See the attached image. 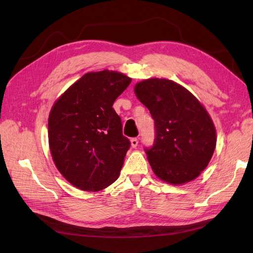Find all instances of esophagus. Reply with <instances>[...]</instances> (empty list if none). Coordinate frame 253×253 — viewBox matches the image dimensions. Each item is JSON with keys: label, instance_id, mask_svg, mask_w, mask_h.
<instances>
[{"label": "esophagus", "instance_id": "obj_1", "mask_svg": "<svg viewBox=\"0 0 253 253\" xmlns=\"http://www.w3.org/2000/svg\"><path fill=\"white\" fill-rule=\"evenodd\" d=\"M129 141H131V147L132 148H136L137 144H138V138H132Z\"/></svg>", "mask_w": 253, "mask_h": 253}]
</instances>
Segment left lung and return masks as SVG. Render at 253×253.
I'll return each instance as SVG.
<instances>
[{"instance_id":"8db88e82","label":"left lung","mask_w":253,"mask_h":253,"mask_svg":"<svg viewBox=\"0 0 253 253\" xmlns=\"http://www.w3.org/2000/svg\"><path fill=\"white\" fill-rule=\"evenodd\" d=\"M135 95L155 121V141L145 149L153 172L171 185L195 179L206 169L216 145L209 113L186 87L151 78L136 83Z\"/></svg>"}]
</instances>
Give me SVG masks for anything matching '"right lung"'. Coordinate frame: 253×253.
Segmentation results:
<instances>
[{"mask_svg":"<svg viewBox=\"0 0 253 253\" xmlns=\"http://www.w3.org/2000/svg\"><path fill=\"white\" fill-rule=\"evenodd\" d=\"M132 79L104 70L76 81L53 103L48 143L57 169L71 185L97 192L117 180L129 148L113 109Z\"/></svg>","mask_w":253,"mask_h":253,"instance_id":"add662e5","label":"right lung"}]
</instances>
